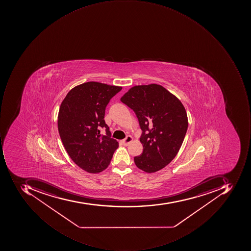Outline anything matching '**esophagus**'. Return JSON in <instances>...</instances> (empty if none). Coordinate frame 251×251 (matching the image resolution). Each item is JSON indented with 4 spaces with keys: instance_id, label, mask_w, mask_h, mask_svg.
I'll list each match as a JSON object with an SVG mask.
<instances>
[{
    "instance_id": "obj_1",
    "label": "esophagus",
    "mask_w": 251,
    "mask_h": 251,
    "mask_svg": "<svg viewBox=\"0 0 251 251\" xmlns=\"http://www.w3.org/2000/svg\"><path fill=\"white\" fill-rule=\"evenodd\" d=\"M132 140H133V138H132V136H127L126 138H125V139H123L122 142V143L125 145V146H128L129 143H131Z\"/></svg>"
}]
</instances>
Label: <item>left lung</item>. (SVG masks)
Returning a JSON list of instances; mask_svg holds the SVG:
<instances>
[{
  "label": "left lung",
  "instance_id": "left-lung-1",
  "mask_svg": "<svg viewBox=\"0 0 251 251\" xmlns=\"http://www.w3.org/2000/svg\"><path fill=\"white\" fill-rule=\"evenodd\" d=\"M121 101L133 110L142 134L143 153L134 157L136 167L154 173L172 161L179 151L188 129L182 102L162 86H135Z\"/></svg>",
  "mask_w": 251,
  "mask_h": 251
}]
</instances>
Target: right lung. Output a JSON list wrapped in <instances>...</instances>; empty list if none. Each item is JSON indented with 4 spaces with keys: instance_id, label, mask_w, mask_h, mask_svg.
<instances>
[{
    "instance_id": "1",
    "label": "right lung",
    "mask_w": 251,
    "mask_h": 251,
    "mask_svg": "<svg viewBox=\"0 0 251 251\" xmlns=\"http://www.w3.org/2000/svg\"><path fill=\"white\" fill-rule=\"evenodd\" d=\"M122 87L90 81L74 87L62 101L58 129L72 161L84 171L97 174L106 169L118 143L105 124V108ZM105 128L106 134L101 135Z\"/></svg>"
}]
</instances>
